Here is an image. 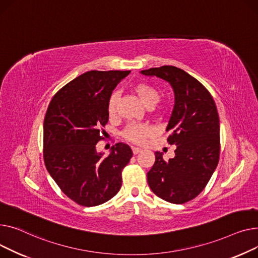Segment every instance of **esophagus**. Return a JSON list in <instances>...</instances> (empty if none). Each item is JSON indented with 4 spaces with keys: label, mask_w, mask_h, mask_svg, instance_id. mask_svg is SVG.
Masks as SVG:
<instances>
[{
    "label": "esophagus",
    "mask_w": 258,
    "mask_h": 258,
    "mask_svg": "<svg viewBox=\"0 0 258 258\" xmlns=\"http://www.w3.org/2000/svg\"><path fill=\"white\" fill-rule=\"evenodd\" d=\"M131 149H132V152H133V154H134V155L139 154V153L141 152V151H142L140 148H136V147H132Z\"/></svg>",
    "instance_id": "obj_1"
}]
</instances>
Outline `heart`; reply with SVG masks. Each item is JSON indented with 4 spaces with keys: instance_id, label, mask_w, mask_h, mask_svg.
<instances>
[{
    "instance_id": "b5f03b06",
    "label": "heart",
    "mask_w": 258,
    "mask_h": 258,
    "mask_svg": "<svg viewBox=\"0 0 258 258\" xmlns=\"http://www.w3.org/2000/svg\"><path fill=\"white\" fill-rule=\"evenodd\" d=\"M133 92L139 97L146 107L150 108L154 106L159 100V90L148 82H139L133 86ZM117 94H112L108 100L107 112L110 117L116 113ZM168 108V103H163L159 106V111H164ZM153 133V128L147 124L131 123L126 126L122 135L125 140L133 144H143L145 140Z\"/></svg>"
}]
</instances>
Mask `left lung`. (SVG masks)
Wrapping results in <instances>:
<instances>
[{
	"label": "left lung",
	"instance_id": "left-lung-1",
	"mask_svg": "<svg viewBox=\"0 0 258 258\" xmlns=\"http://www.w3.org/2000/svg\"><path fill=\"white\" fill-rule=\"evenodd\" d=\"M141 74L169 82L175 105L166 131L175 157L164 161L155 152L148 184L164 201L183 204L196 198L213 176L220 158V119L208 90L192 76L173 66L142 71Z\"/></svg>",
	"mask_w": 258,
	"mask_h": 258
}]
</instances>
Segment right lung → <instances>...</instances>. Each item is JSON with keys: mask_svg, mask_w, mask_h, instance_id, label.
<instances>
[{"mask_svg": "<svg viewBox=\"0 0 258 258\" xmlns=\"http://www.w3.org/2000/svg\"><path fill=\"white\" fill-rule=\"evenodd\" d=\"M130 71H89L75 78L51 100L43 120L45 168L70 199L82 206L110 200L122 186V171L132 157L130 147L117 143L110 154L96 145L106 133L107 104L117 83Z\"/></svg>", "mask_w": 258, "mask_h": 258, "instance_id": "add662e5", "label": "right lung"}]
</instances>
